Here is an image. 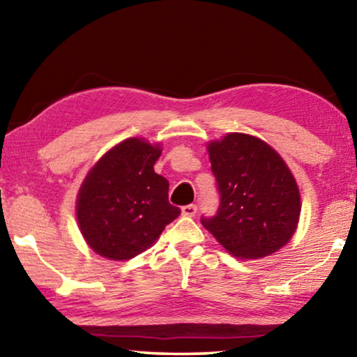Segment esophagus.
Returning a JSON list of instances; mask_svg holds the SVG:
<instances>
[{
  "instance_id": "34e87169",
  "label": "esophagus",
  "mask_w": 357,
  "mask_h": 357,
  "mask_svg": "<svg viewBox=\"0 0 357 357\" xmlns=\"http://www.w3.org/2000/svg\"><path fill=\"white\" fill-rule=\"evenodd\" d=\"M197 204H185V206H183V215L185 217H193L197 214Z\"/></svg>"
}]
</instances>
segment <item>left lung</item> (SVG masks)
<instances>
[{
    "label": "left lung",
    "instance_id": "8db88e82",
    "mask_svg": "<svg viewBox=\"0 0 357 357\" xmlns=\"http://www.w3.org/2000/svg\"><path fill=\"white\" fill-rule=\"evenodd\" d=\"M220 204L203 227L233 257L255 259L285 245L301 214L298 184L268 143L247 134H227L208 144Z\"/></svg>",
    "mask_w": 357,
    "mask_h": 357
}]
</instances>
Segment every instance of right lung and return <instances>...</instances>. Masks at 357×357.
Listing matches in <instances>:
<instances>
[{"label":"right lung","instance_id":"obj_1","mask_svg":"<svg viewBox=\"0 0 357 357\" xmlns=\"http://www.w3.org/2000/svg\"><path fill=\"white\" fill-rule=\"evenodd\" d=\"M159 144L128 138L100 157L78 190L77 220L100 257L123 261L155 243L181 209L168 202V181L154 172Z\"/></svg>","mask_w":357,"mask_h":357}]
</instances>
